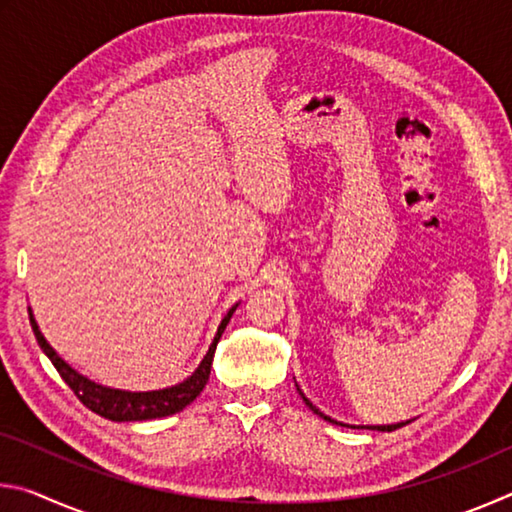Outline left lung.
I'll return each mask as SVG.
<instances>
[{"mask_svg": "<svg viewBox=\"0 0 512 512\" xmlns=\"http://www.w3.org/2000/svg\"><path fill=\"white\" fill-rule=\"evenodd\" d=\"M296 386H298V384H296ZM298 393H300V397H302V402H305V404L309 406V409L314 411L316 415H320V418L327 420V422H334V424H343V422H336V420H332V418H329V415H325V413H320V411L316 409V406L307 400L305 393L300 391V386H298ZM404 424H406V422H397V424H375V427H368V429H377V431H393V429H400V427H404ZM343 427H348V424H343Z\"/></svg>", "mask_w": 512, "mask_h": 512, "instance_id": "left-lung-1", "label": "left lung"}]
</instances>
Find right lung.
<instances>
[{"instance_id": "1", "label": "right lung", "mask_w": 512, "mask_h": 512, "mask_svg": "<svg viewBox=\"0 0 512 512\" xmlns=\"http://www.w3.org/2000/svg\"><path fill=\"white\" fill-rule=\"evenodd\" d=\"M237 305L223 316L219 329H216V336L210 345V350H207L203 361L198 363V368L192 372V375H189L185 381H180V384H176V386L162 388V391H144V393L119 391V388L94 384L92 379L83 377L81 372H76L72 366H69V363H65L58 357L56 350L51 348L45 336H42L36 318H33V314H31V309H29V320H31L33 334H36L42 352L47 354L49 361L54 363V368L58 370V375L63 377L65 384L72 388L74 395L79 397V400L88 406L90 411L99 413L101 418H108L112 422H133V420H155V418H164V415H173V413L183 411L187 404H192L196 397L201 395V391L207 384V379H210L216 343H219L223 329L230 323V318H232V314H235Z\"/></svg>"}]
</instances>
